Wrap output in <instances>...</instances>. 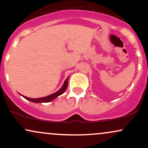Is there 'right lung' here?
<instances>
[{
    "instance_id": "right-lung-1",
    "label": "right lung",
    "mask_w": 148,
    "mask_h": 148,
    "mask_svg": "<svg viewBox=\"0 0 148 148\" xmlns=\"http://www.w3.org/2000/svg\"><path fill=\"white\" fill-rule=\"evenodd\" d=\"M68 78L67 77V79L64 81V84L63 86H62V88H60V90H59L58 91H57L56 92L53 93V94H51L50 95H48L47 97H41V98H36V99H33V98H29V97H25L23 95H22L23 97L25 98V99H26L27 100H28V101H33V102H35V103H46V102H49V101H53V99H55L56 98L58 97L59 95H62V93L64 92V91L66 90V89H67V86H68Z\"/></svg>"
}]
</instances>
